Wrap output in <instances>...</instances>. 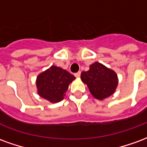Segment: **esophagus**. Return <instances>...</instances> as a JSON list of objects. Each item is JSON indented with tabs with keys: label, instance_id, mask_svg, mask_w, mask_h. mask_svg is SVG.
<instances>
[{
	"label": "esophagus",
	"instance_id": "esophagus-1",
	"mask_svg": "<svg viewBox=\"0 0 147 147\" xmlns=\"http://www.w3.org/2000/svg\"><path fill=\"white\" fill-rule=\"evenodd\" d=\"M80 75H81V72H80V71H79V72H77V73L75 74V76L76 77V78H80Z\"/></svg>",
	"mask_w": 147,
	"mask_h": 147
}]
</instances>
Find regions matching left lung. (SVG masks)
Returning a JSON list of instances; mask_svg holds the SVG:
<instances>
[{
    "label": "left lung",
    "instance_id": "obj_1",
    "mask_svg": "<svg viewBox=\"0 0 147 147\" xmlns=\"http://www.w3.org/2000/svg\"><path fill=\"white\" fill-rule=\"evenodd\" d=\"M81 80L87 85L91 94L98 100L112 95L118 84L116 72L98 62L91 64L89 71H83Z\"/></svg>",
    "mask_w": 147,
    "mask_h": 147
}]
</instances>
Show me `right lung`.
Segmentation results:
<instances>
[{
	"label": "right lung",
	"mask_w": 147,
	"mask_h": 147,
	"mask_svg": "<svg viewBox=\"0 0 147 147\" xmlns=\"http://www.w3.org/2000/svg\"><path fill=\"white\" fill-rule=\"evenodd\" d=\"M75 79L76 77L66 70L53 65L37 77L38 93L49 102H61L64 99L69 84Z\"/></svg>",
	"instance_id": "obj_1"
}]
</instances>
